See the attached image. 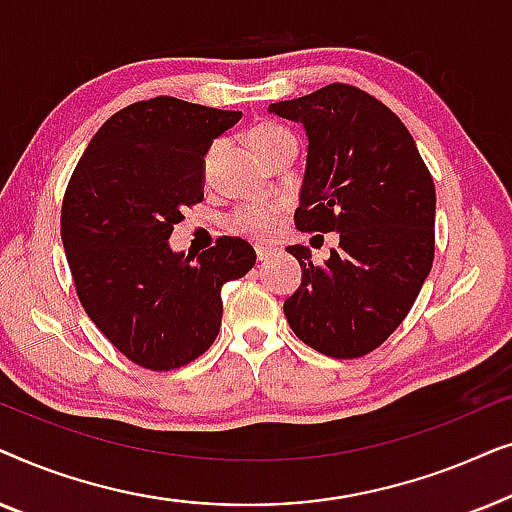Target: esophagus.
I'll use <instances>...</instances> for the list:
<instances>
[{
  "mask_svg": "<svg viewBox=\"0 0 512 512\" xmlns=\"http://www.w3.org/2000/svg\"><path fill=\"white\" fill-rule=\"evenodd\" d=\"M275 247H268V244H256V256L258 261H268V258L275 254Z\"/></svg>",
  "mask_w": 512,
  "mask_h": 512,
  "instance_id": "obj_1",
  "label": "esophagus"
}]
</instances>
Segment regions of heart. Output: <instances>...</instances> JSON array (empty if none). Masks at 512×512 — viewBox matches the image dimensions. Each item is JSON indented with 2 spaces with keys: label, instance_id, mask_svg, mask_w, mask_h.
Returning <instances> with one entry per match:
<instances>
[{
  "label": "heart",
  "instance_id": "1",
  "mask_svg": "<svg viewBox=\"0 0 512 512\" xmlns=\"http://www.w3.org/2000/svg\"><path fill=\"white\" fill-rule=\"evenodd\" d=\"M289 137L293 135L286 128L265 123L249 132V144L258 156V153H263L265 149H270V146H275L277 142H282V139H289ZM275 216H277V209L272 207H242L240 212L233 216V228L237 233L249 235V237H265L272 233V228H275Z\"/></svg>",
  "mask_w": 512,
  "mask_h": 512
}]
</instances>
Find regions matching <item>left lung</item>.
I'll return each instance as SVG.
<instances>
[{"label": "left lung", "mask_w": 512, "mask_h": 512, "mask_svg": "<svg viewBox=\"0 0 512 512\" xmlns=\"http://www.w3.org/2000/svg\"><path fill=\"white\" fill-rule=\"evenodd\" d=\"M268 111L307 135L296 228L340 235L324 265L286 247L303 270L286 321L317 352L359 359L396 331L429 277L433 179L401 118L359 88L331 83Z\"/></svg>", "instance_id": "obj_1"}]
</instances>
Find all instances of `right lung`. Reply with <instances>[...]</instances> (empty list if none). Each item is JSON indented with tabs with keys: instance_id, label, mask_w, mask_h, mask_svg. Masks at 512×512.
Returning <instances> with one entry per match:
<instances>
[{
	"instance_id": "add662e5",
	"label": "right lung",
	"mask_w": 512,
	"mask_h": 512,
	"mask_svg": "<svg viewBox=\"0 0 512 512\" xmlns=\"http://www.w3.org/2000/svg\"><path fill=\"white\" fill-rule=\"evenodd\" d=\"M240 118L177 97L130 104L69 179L60 233L76 293L137 366L174 370L205 354L221 328V286L254 268L242 237H221L198 261L170 247L184 209L205 198V153Z\"/></svg>"
}]
</instances>
